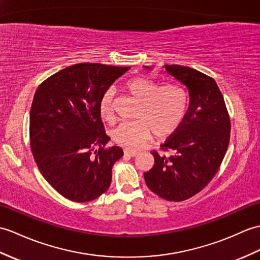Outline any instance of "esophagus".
Instances as JSON below:
<instances>
[{"instance_id":"esophagus-1","label":"esophagus","mask_w":260,"mask_h":260,"mask_svg":"<svg viewBox=\"0 0 260 260\" xmlns=\"http://www.w3.org/2000/svg\"><path fill=\"white\" fill-rule=\"evenodd\" d=\"M137 154H138V152H136V150H128V149L124 150V155L129 156V157H134V156H136Z\"/></svg>"}]
</instances>
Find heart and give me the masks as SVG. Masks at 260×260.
Returning a JSON list of instances; mask_svg holds the SVG:
<instances>
[{
    "instance_id": "obj_1",
    "label": "heart",
    "mask_w": 260,
    "mask_h": 260,
    "mask_svg": "<svg viewBox=\"0 0 260 260\" xmlns=\"http://www.w3.org/2000/svg\"><path fill=\"white\" fill-rule=\"evenodd\" d=\"M125 89L141 102L134 122L120 124L113 132V140L127 149H137L154 135L159 140L174 135L183 125L189 107L187 89L179 84L160 85L146 76H134L124 84ZM99 112L107 123L115 119L114 90L102 95Z\"/></svg>"
}]
</instances>
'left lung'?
<instances>
[{
  "instance_id": "left-lung-1",
  "label": "left lung",
  "mask_w": 260,
  "mask_h": 260,
  "mask_svg": "<svg viewBox=\"0 0 260 260\" xmlns=\"http://www.w3.org/2000/svg\"><path fill=\"white\" fill-rule=\"evenodd\" d=\"M168 74L188 88L189 107L183 125L153 150L154 166L144 174L148 188L171 202L186 201L206 187L218 172L231 140V117L213 77L180 65Z\"/></svg>"
}]
</instances>
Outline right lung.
Returning a JSON list of instances; mask_svg holds the SVG:
<instances>
[{"mask_svg": "<svg viewBox=\"0 0 260 260\" xmlns=\"http://www.w3.org/2000/svg\"><path fill=\"white\" fill-rule=\"evenodd\" d=\"M128 66L80 63L53 74L36 89L29 113V143L40 172L70 201L100 197L112 182V167L123 156L101 119L102 95Z\"/></svg>", "mask_w": 260, "mask_h": 260, "instance_id": "1", "label": "right lung"}]
</instances>
